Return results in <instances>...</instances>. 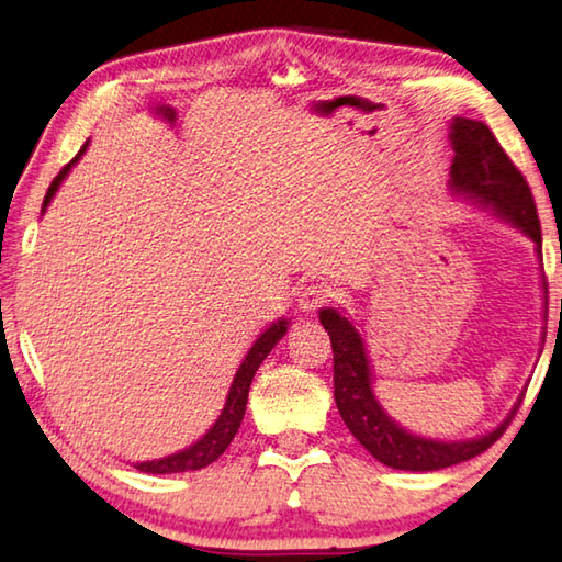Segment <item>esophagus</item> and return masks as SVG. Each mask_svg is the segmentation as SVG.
<instances>
[{"instance_id": "1", "label": "esophagus", "mask_w": 562, "mask_h": 562, "mask_svg": "<svg viewBox=\"0 0 562 562\" xmlns=\"http://www.w3.org/2000/svg\"><path fill=\"white\" fill-rule=\"evenodd\" d=\"M329 302V292L319 284H307V288H302L297 294V304H300V312L304 314H314L319 307Z\"/></svg>"}]
</instances>
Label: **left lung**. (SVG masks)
I'll use <instances>...</instances> for the list:
<instances>
[{
	"instance_id": "left-lung-1",
	"label": "left lung",
	"mask_w": 562,
	"mask_h": 562,
	"mask_svg": "<svg viewBox=\"0 0 562 562\" xmlns=\"http://www.w3.org/2000/svg\"><path fill=\"white\" fill-rule=\"evenodd\" d=\"M450 139L454 149L450 189L457 196L482 203L496 216L514 223L518 231H524L536 243V252L540 255L543 236H540L533 193H530L521 171L514 167V161L498 145L494 132L482 120L454 117ZM543 294H548L546 280ZM319 322L331 339L334 401L341 413V420L356 440L385 467L403 469V472H435V469L467 462V459L486 452L506 432L508 423L514 420L518 405H521L516 403L506 420L498 423L492 432L472 437V440L445 442L407 432L383 411L373 393L371 361L353 322L346 319L339 310L329 307L319 312Z\"/></svg>"
}]
</instances>
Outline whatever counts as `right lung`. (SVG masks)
Segmentation results:
<instances>
[{
    "label": "right lung",
    "mask_w": 562,
    "mask_h": 562,
    "mask_svg": "<svg viewBox=\"0 0 562 562\" xmlns=\"http://www.w3.org/2000/svg\"><path fill=\"white\" fill-rule=\"evenodd\" d=\"M86 147H88V142L83 147H80L78 155L70 159L64 169L58 171V177L50 181V187L46 191V199H44V209H41V213L46 211V206L50 203V199H54V193L58 191L60 181L66 179L70 167H74L76 161L83 157ZM284 334H288V319H278V322H272L268 329H265L258 336V339H255L248 356L240 363V369L236 371V379H233V383H231L226 405H223L218 420L211 425V430L203 435L199 442H193L191 447H187V450H181L177 454L151 459V462H137L135 467L139 469V472L177 474V472H193V469H203V467H209L211 462H216V459L228 450L231 440L236 437L238 427L243 423V415H246L248 393H250V383H252L255 371L260 369V363L268 359V353L274 349V344H278Z\"/></svg>",
    "instance_id": "right-lung-1"
}]
</instances>
